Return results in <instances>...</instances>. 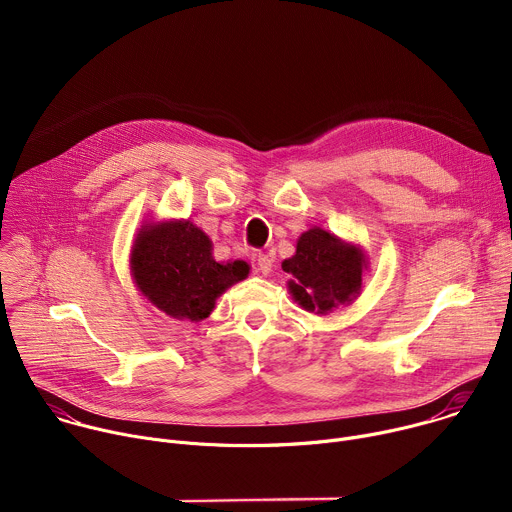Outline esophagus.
<instances>
[{"instance_id": "esophagus-1", "label": "esophagus", "mask_w": 512, "mask_h": 512, "mask_svg": "<svg viewBox=\"0 0 512 512\" xmlns=\"http://www.w3.org/2000/svg\"><path fill=\"white\" fill-rule=\"evenodd\" d=\"M257 267H259V271H261L263 275H267V273H271L273 259H271L269 255H265V253H259V257H257Z\"/></svg>"}]
</instances>
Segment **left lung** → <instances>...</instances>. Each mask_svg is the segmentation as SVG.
<instances>
[{
  "label": "left lung",
  "mask_w": 512,
  "mask_h": 512,
  "mask_svg": "<svg viewBox=\"0 0 512 512\" xmlns=\"http://www.w3.org/2000/svg\"><path fill=\"white\" fill-rule=\"evenodd\" d=\"M281 267L294 277L289 289L296 302L308 312L328 314L358 294L364 255L322 229H310L298 239L296 255Z\"/></svg>",
  "instance_id": "obj_1"
}]
</instances>
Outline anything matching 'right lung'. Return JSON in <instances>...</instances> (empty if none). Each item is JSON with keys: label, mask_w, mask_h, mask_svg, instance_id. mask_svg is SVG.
Wrapping results in <instances>:
<instances>
[{"label": "right lung", "mask_w": 512, "mask_h": 512, "mask_svg": "<svg viewBox=\"0 0 512 512\" xmlns=\"http://www.w3.org/2000/svg\"><path fill=\"white\" fill-rule=\"evenodd\" d=\"M141 294L174 318L204 320L227 287L249 275L245 261L218 263L210 239L190 221L145 227L131 249Z\"/></svg>", "instance_id": "right-lung-1"}]
</instances>
